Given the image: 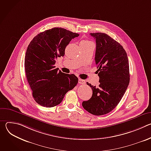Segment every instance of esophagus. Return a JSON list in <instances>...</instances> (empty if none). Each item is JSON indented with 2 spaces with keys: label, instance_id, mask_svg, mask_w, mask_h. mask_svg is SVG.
Here are the masks:
<instances>
[{
  "label": "esophagus",
  "instance_id": "34e87169",
  "mask_svg": "<svg viewBox=\"0 0 151 151\" xmlns=\"http://www.w3.org/2000/svg\"><path fill=\"white\" fill-rule=\"evenodd\" d=\"M78 82L80 84H85V81L83 80V79H79Z\"/></svg>",
  "mask_w": 151,
  "mask_h": 151
}]
</instances>
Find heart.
I'll return each instance as SVG.
<instances>
[{"label":"heart","mask_w":151,"mask_h":151,"mask_svg":"<svg viewBox=\"0 0 151 151\" xmlns=\"http://www.w3.org/2000/svg\"><path fill=\"white\" fill-rule=\"evenodd\" d=\"M91 43L90 41L87 40H82L80 42V45H85V44H88Z\"/></svg>","instance_id":"1"}]
</instances>
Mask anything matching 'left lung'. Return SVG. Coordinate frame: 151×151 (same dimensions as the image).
I'll return each mask as SVG.
<instances>
[{
	"label": "left lung",
	"instance_id": "obj_1",
	"mask_svg": "<svg viewBox=\"0 0 151 151\" xmlns=\"http://www.w3.org/2000/svg\"><path fill=\"white\" fill-rule=\"evenodd\" d=\"M96 42L95 61L99 87L87 82L93 91L91 99L82 102L89 113L99 116L111 112L121 101L130 82L129 63L119 43L104 33H90Z\"/></svg>",
	"mask_w": 151,
	"mask_h": 151
}]
</instances>
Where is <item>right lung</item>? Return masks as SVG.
Returning <instances> with one entry per match:
<instances>
[{
	"label": "right lung",
	"instance_id": "1",
	"mask_svg": "<svg viewBox=\"0 0 151 151\" xmlns=\"http://www.w3.org/2000/svg\"><path fill=\"white\" fill-rule=\"evenodd\" d=\"M79 34L61 27H54L36 35L29 45L24 59L27 80L33 97L42 106L59 104L69 91L78 82L74 74L58 70L54 64L63 57L66 46Z\"/></svg>",
	"mask_w": 151,
	"mask_h": 151
}]
</instances>
